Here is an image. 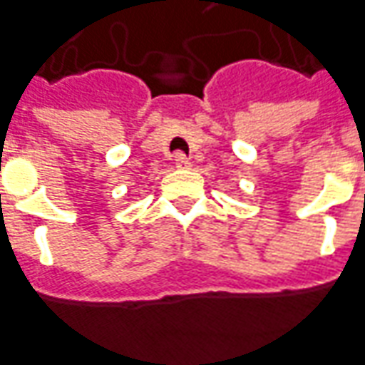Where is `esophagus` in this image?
Returning a JSON list of instances; mask_svg holds the SVG:
<instances>
[{"label":"esophagus","mask_w":365,"mask_h":365,"mask_svg":"<svg viewBox=\"0 0 365 365\" xmlns=\"http://www.w3.org/2000/svg\"><path fill=\"white\" fill-rule=\"evenodd\" d=\"M174 164L175 168H180V170H187V168L191 165V162H190V158L185 156V154H182V152H175Z\"/></svg>","instance_id":"34e87169"}]
</instances>
